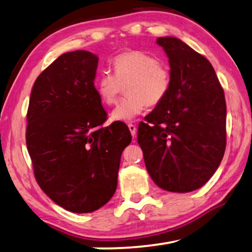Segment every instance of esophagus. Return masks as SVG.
Wrapping results in <instances>:
<instances>
[{
  "instance_id": "34e87169",
  "label": "esophagus",
  "mask_w": 252,
  "mask_h": 252,
  "mask_svg": "<svg viewBox=\"0 0 252 252\" xmlns=\"http://www.w3.org/2000/svg\"><path fill=\"white\" fill-rule=\"evenodd\" d=\"M127 127H129V130L131 132V135L133 136V138H135L136 135V127L134 125H132V123H130V125H127Z\"/></svg>"
}]
</instances>
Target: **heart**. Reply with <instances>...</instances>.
Listing matches in <instances>:
<instances>
[{
  "label": "heart",
  "instance_id": "1",
  "mask_svg": "<svg viewBox=\"0 0 252 252\" xmlns=\"http://www.w3.org/2000/svg\"><path fill=\"white\" fill-rule=\"evenodd\" d=\"M114 74L102 72L94 87L101 102L112 105L126 88L127 96L111 113L113 121L129 122L139 116L147 104H160L171 87V73L165 63L144 51L130 50L112 60Z\"/></svg>",
  "mask_w": 252,
  "mask_h": 252
}]
</instances>
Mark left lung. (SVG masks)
Here are the masks:
<instances>
[{"label": "left lung", "mask_w": 252, "mask_h": 252, "mask_svg": "<svg viewBox=\"0 0 252 252\" xmlns=\"http://www.w3.org/2000/svg\"><path fill=\"white\" fill-rule=\"evenodd\" d=\"M169 58L171 87L138 129L144 163L158 187L191 192L208 182L225 150L224 93L211 63L173 36L157 39Z\"/></svg>", "instance_id": "1"}]
</instances>
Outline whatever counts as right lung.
Listing matches in <instances>:
<instances>
[{
	"label": "right lung",
	"instance_id": "1",
	"mask_svg": "<svg viewBox=\"0 0 252 252\" xmlns=\"http://www.w3.org/2000/svg\"><path fill=\"white\" fill-rule=\"evenodd\" d=\"M99 58L88 51L60 55L37 76L28 109L27 146L34 176L48 197L75 213L95 211L112 198L125 125L106 127L94 79Z\"/></svg>",
	"mask_w": 252,
	"mask_h": 252
}]
</instances>
